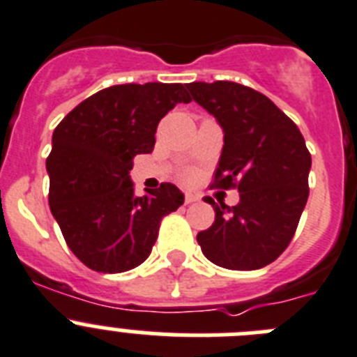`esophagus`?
<instances>
[{"label":"esophagus","instance_id":"1","mask_svg":"<svg viewBox=\"0 0 357 357\" xmlns=\"http://www.w3.org/2000/svg\"><path fill=\"white\" fill-rule=\"evenodd\" d=\"M185 202H186V204H192V202H195V195H192V194H186V197H185Z\"/></svg>","mask_w":357,"mask_h":357}]
</instances>
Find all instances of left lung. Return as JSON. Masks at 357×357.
Masks as SVG:
<instances>
[{"mask_svg":"<svg viewBox=\"0 0 357 357\" xmlns=\"http://www.w3.org/2000/svg\"><path fill=\"white\" fill-rule=\"evenodd\" d=\"M197 105L222 128L215 186L238 188L240 202L215 210L197 234L202 255L231 271H256L287 249L306 206L311 155L304 137L266 96L233 82L186 85Z\"/></svg>","mask_w":357,"mask_h":357,"instance_id":"1","label":"left lung"}]
</instances>
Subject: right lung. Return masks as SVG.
<instances>
[{
	"mask_svg": "<svg viewBox=\"0 0 357 357\" xmlns=\"http://www.w3.org/2000/svg\"><path fill=\"white\" fill-rule=\"evenodd\" d=\"M178 102H190L181 83L114 85L79 102L53 131L51 213L92 271L124 272L146 261L162 217L185 201L172 183L139 197L130 176L133 158L153 151L160 119ZM70 197L77 206L63 208L59 202Z\"/></svg>",
	"mask_w": 357,
	"mask_h": 357,
	"instance_id": "right-lung-1",
	"label": "right lung"
}]
</instances>
